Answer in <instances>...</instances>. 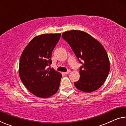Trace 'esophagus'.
<instances>
[{
    "mask_svg": "<svg viewBox=\"0 0 126 126\" xmlns=\"http://www.w3.org/2000/svg\"><path fill=\"white\" fill-rule=\"evenodd\" d=\"M70 72H71V71H70V70H68V71H67V72H64V74H68V73H69Z\"/></svg>",
    "mask_w": 126,
    "mask_h": 126,
    "instance_id": "esophagus-1",
    "label": "esophagus"
}]
</instances>
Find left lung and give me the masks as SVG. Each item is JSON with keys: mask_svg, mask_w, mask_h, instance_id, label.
Here are the masks:
<instances>
[{"mask_svg": "<svg viewBox=\"0 0 126 126\" xmlns=\"http://www.w3.org/2000/svg\"><path fill=\"white\" fill-rule=\"evenodd\" d=\"M79 60L82 59L80 78L74 83L79 90L91 93L99 88L110 70L109 58L103 46L92 36L83 31L71 30L62 34Z\"/></svg>", "mask_w": 126, "mask_h": 126, "instance_id": "obj_1", "label": "left lung"}]
</instances>
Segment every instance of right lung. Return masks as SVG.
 Listing matches in <instances>:
<instances>
[{
	"mask_svg": "<svg viewBox=\"0 0 126 126\" xmlns=\"http://www.w3.org/2000/svg\"><path fill=\"white\" fill-rule=\"evenodd\" d=\"M61 33L44 34L32 39L23 50L19 64V75L28 90L40 98H48L56 93L62 74L47 69L52 63L51 57Z\"/></svg>",
	"mask_w": 126,
	"mask_h": 126,
	"instance_id": "obj_1",
	"label": "right lung"
}]
</instances>
